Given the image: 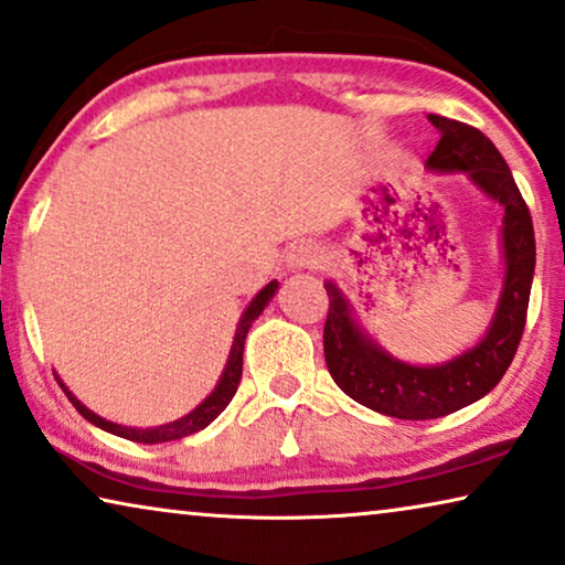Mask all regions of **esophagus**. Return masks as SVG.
I'll return each mask as SVG.
<instances>
[{"label":"esophagus","mask_w":565,"mask_h":565,"mask_svg":"<svg viewBox=\"0 0 565 565\" xmlns=\"http://www.w3.org/2000/svg\"><path fill=\"white\" fill-rule=\"evenodd\" d=\"M326 263L323 249L313 242H298L288 252V267L292 269H321Z\"/></svg>","instance_id":"34e87169"}]
</instances>
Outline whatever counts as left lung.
Wrapping results in <instances>:
<instances>
[{"label":"left lung","instance_id":"1","mask_svg":"<svg viewBox=\"0 0 565 565\" xmlns=\"http://www.w3.org/2000/svg\"><path fill=\"white\" fill-rule=\"evenodd\" d=\"M440 132L425 166L438 173H466L489 199L500 201L504 285L487 337L461 356L436 366H413L387 354L351 318V308L331 280L323 354L333 382L359 405L399 420H430L477 403L497 387L512 364L525 331L535 273L533 216L500 150L477 127L428 114Z\"/></svg>","mask_w":565,"mask_h":565}]
</instances>
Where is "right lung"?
<instances>
[{
  "mask_svg": "<svg viewBox=\"0 0 565 565\" xmlns=\"http://www.w3.org/2000/svg\"><path fill=\"white\" fill-rule=\"evenodd\" d=\"M275 290H277V280L265 285V288L257 292V298L249 302L247 310H244L239 326H236V337H234V343H232V354H228L226 370L222 374V380H218L216 390L211 392V395L203 399V403L195 407V411L188 413L185 418H181V420H173V423H168V425H158V428H127V425H117V423H111V420L99 418V415L88 411V407L81 403V399L73 397V392L65 387V384L58 377H55V380H58V384L63 387L65 395H68L73 407H76V411L84 415L88 423H94L96 428H102V430L114 433V436L127 438V440H137V444H162V440H178V438L191 436V433H199V430L206 428L211 420H216L218 415H222L224 407L232 403L234 392H236V387H239V380H242L244 339H247L249 326L255 323V318L263 313L267 302L273 300Z\"/></svg>",
  "mask_w": 565,
  "mask_h": 565,
  "instance_id": "1",
  "label": "right lung"
}]
</instances>
